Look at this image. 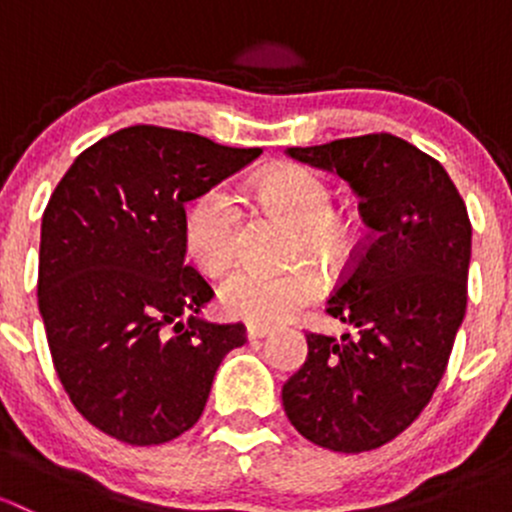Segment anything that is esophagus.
<instances>
[{"mask_svg": "<svg viewBox=\"0 0 512 512\" xmlns=\"http://www.w3.org/2000/svg\"><path fill=\"white\" fill-rule=\"evenodd\" d=\"M267 334H270V327H260V324H250V327H247V339H250V342L265 339Z\"/></svg>", "mask_w": 512, "mask_h": 512, "instance_id": "obj_1", "label": "esophagus"}]
</instances>
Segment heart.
<instances>
[{"label": "heart", "mask_w": 512, "mask_h": 512, "mask_svg": "<svg viewBox=\"0 0 512 512\" xmlns=\"http://www.w3.org/2000/svg\"><path fill=\"white\" fill-rule=\"evenodd\" d=\"M257 193L267 205L297 225L294 252H314L332 265H344L354 250V227L332 213L334 195L327 180L299 165L262 175ZM242 205L227 185H215L193 200L185 215V245L203 270H223L240 245ZM324 289V275L312 260L280 270L237 267L220 285V304L230 317L252 324H280Z\"/></svg>", "instance_id": "obj_1"}]
</instances>
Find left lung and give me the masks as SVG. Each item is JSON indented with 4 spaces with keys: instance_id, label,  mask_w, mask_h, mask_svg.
<instances>
[{
    "instance_id": "8db88e82",
    "label": "left lung",
    "mask_w": 512,
    "mask_h": 512,
    "mask_svg": "<svg viewBox=\"0 0 512 512\" xmlns=\"http://www.w3.org/2000/svg\"><path fill=\"white\" fill-rule=\"evenodd\" d=\"M347 180L369 235L327 312L354 334H307L282 406L307 441L374 451L416 421L446 371L468 302L471 220L436 158L391 133L287 148Z\"/></svg>"
}]
</instances>
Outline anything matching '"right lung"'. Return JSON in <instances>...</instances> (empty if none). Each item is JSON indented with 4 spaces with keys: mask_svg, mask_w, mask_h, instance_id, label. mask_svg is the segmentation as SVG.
Wrapping results in <instances>:
<instances>
[{
    "mask_svg": "<svg viewBox=\"0 0 512 512\" xmlns=\"http://www.w3.org/2000/svg\"><path fill=\"white\" fill-rule=\"evenodd\" d=\"M260 153L131 126L86 148L51 193L39 312L56 374L98 431L131 446L173 441L245 344L242 324L198 317L215 292L185 262V203Z\"/></svg>",
    "mask_w": 512,
    "mask_h": 512,
    "instance_id": "add662e5",
    "label": "right lung"
}]
</instances>
